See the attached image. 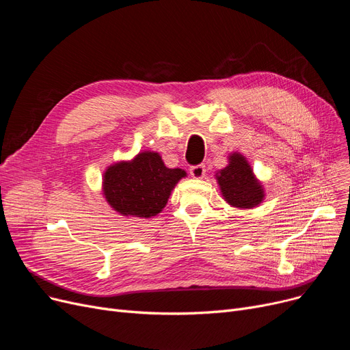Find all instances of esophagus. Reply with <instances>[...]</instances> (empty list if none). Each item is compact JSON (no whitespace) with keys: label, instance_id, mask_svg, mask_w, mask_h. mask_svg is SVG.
I'll return each instance as SVG.
<instances>
[{"label":"esophagus","instance_id":"1","mask_svg":"<svg viewBox=\"0 0 350 350\" xmlns=\"http://www.w3.org/2000/svg\"><path fill=\"white\" fill-rule=\"evenodd\" d=\"M190 174L194 178H203L206 174V165L204 164H197V165H191L190 167Z\"/></svg>","mask_w":350,"mask_h":350}]
</instances>
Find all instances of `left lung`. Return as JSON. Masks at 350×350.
I'll return each instance as SVG.
<instances>
[{"label": "left lung", "instance_id": "8db88e82", "mask_svg": "<svg viewBox=\"0 0 350 350\" xmlns=\"http://www.w3.org/2000/svg\"><path fill=\"white\" fill-rule=\"evenodd\" d=\"M217 181L227 203L238 208H252L264 198V189L254 177L245 157L232 153L226 169L217 173Z\"/></svg>", "mask_w": 350, "mask_h": 350}]
</instances>
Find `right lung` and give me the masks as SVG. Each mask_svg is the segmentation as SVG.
<instances>
[{
  "mask_svg": "<svg viewBox=\"0 0 350 350\" xmlns=\"http://www.w3.org/2000/svg\"><path fill=\"white\" fill-rule=\"evenodd\" d=\"M181 169L165 167L159 153L143 152L132 161H120L103 174V194L107 203L122 215L150 218L167 204Z\"/></svg>",
  "mask_w": 350,
  "mask_h": 350,
  "instance_id": "right-lung-1",
  "label": "right lung"
}]
</instances>
